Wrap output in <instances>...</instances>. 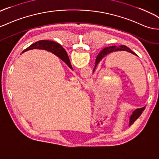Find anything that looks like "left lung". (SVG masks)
Masks as SVG:
<instances>
[{
	"label": "left lung",
	"instance_id": "8db88e82",
	"mask_svg": "<svg viewBox=\"0 0 159 159\" xmlns=\"http://www.w3.org/2000/svg\"><path fill=\"white\" fill-rule=\"evenodd\" d=\"M128 51V52L129 53H131L132 54H134L135 55H136V54L133 52V51L130 49L128 48H127L126 46H124V45H121V46H119L118 48H117V47L116 46H111V47H109V48H104V49H103L102 51H100V53L98 55V56L96 59V63H95V66H94V68H93V72H94V71H95L96 68L98 66V64L99 63V62H100L101 60L104 58L106 55H108L111 53L112 52H116V51ZM145 109V106L143 107V108H137L135 110H134L132 111V115L130 116V121H129V126H130L131 124H132L133 123H134V122L138 118L140 114H142L143 111Z\"/></svg>",
	"mask_w": 159,
	"mask_h": 159
}]
</instances>
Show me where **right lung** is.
Here are the masks:
<instances>
[{"label":"right lung","mask_w":159,"mask_h":159,"mask_svg":"<svg viewBox=\"0 0 159 159\" xmlns=\"http://www.w3.org/2000/svg\"><path fill=\"white\" fill-rule=\"evenodd\" d=\"M34 49L46 50L55 54V55H57V57H59L60 59H61L62 61L70 68L71 70H73L70 59L68 57V55L66 53V51L62 48L61 45H60L59 43H55L54 41H51L41 40L32 44L31 46H29L28 48L25 49L23 51V53L25 52V51H27L28 50H31Z\"/></svg>","instance_id":"add662e5"}]
</instances>
